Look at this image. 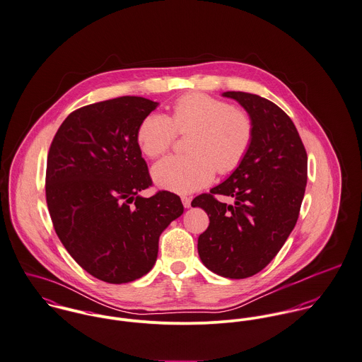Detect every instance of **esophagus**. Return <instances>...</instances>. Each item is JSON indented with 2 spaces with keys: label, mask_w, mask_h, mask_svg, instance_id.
<instances>
[{
  "label": "esophagus",
  "mask_w": 362,
  "mask_h": 362,
  "mask_svg": "<svg viewBox=\"0 0 362 362\" xmlns=\"http://www.w3.org/2000/svg\"><path fill=\"white\" fill-rule=\"evenodd\" d=\"M182 202H183L185 208H190V205H192V199H190V197H187V196H183V197H182Z\"/></svg>",
  "instance_id": "1"
}]
</instances>
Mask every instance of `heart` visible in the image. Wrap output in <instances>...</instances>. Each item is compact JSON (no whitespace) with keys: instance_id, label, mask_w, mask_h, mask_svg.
I'll list each match as a JSON object with an SVG mask.
<instances>
[{"instance_id":"obj_1","label":"heart","mask_w":362,"mask_h":362,"mask_svg":"<svg viewBox=\"0 0 362 362\" xmlns=\"http://www.w3.org/2000/svg\"><path fill=\"white\" fill-rule=\"evenodd\" d=\"M177 133H192L189 154L163 158L153 168V177L161 189L189 194L208 186L216 170L228 175L240 166L254 140V121L225 100L190 93L173 103L170 117H144L136 139L147 157L158 158L175 144Z\"/></svg>"}]
</instances>
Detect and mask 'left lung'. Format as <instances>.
Instances as JSON below:
<instances>
[{
    "label": "left lung",
    "instance_id": "1",
    "mask_svg": "<svg viewBox=\"0 0 362 362\" xmlns=\"http://www.w3.org/2000/svg\"><path fill=\"white\" fill-rule=\"evenodd\" d=\"M254 121V140L240 166L221 185L192 201L209 216L199 238L202 264L244 279L262 271L294 229L307 185V151L288 115L257 94L226 91ZM232 197L233 204L216 199Z\"/></svg>",
    "mask_w": 362,
    "mask_h": 362
}]
</instances>
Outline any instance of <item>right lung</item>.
I'll return each instance as SVG.
<instances>
[{
	"instance_id": "1",
	"label": "right lung",
	"mask_w": 362,
	"mask_h": 362,
	"mask_svg": "<svg viewBox=\"0 0 362 362\" xmlns=\"http://www.w3.org/2000/svg\"><path fill=\"white\" fill-rule=\"evenodd\" d=\"M158 104L134 95L90 104L55 133L45 170V200L66 251L94 278L127 283L156 264L163 229L183 214L175 193L153 186L136 139Z\"/></svg>"
}]
</instances>
